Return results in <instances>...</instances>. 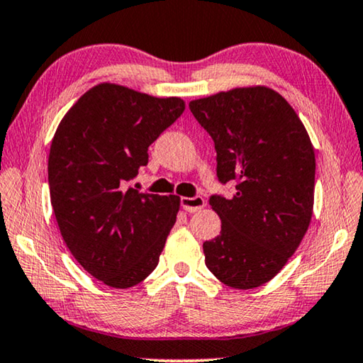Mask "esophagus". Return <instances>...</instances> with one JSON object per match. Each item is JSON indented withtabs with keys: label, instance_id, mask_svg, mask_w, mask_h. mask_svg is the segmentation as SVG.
<instances>
[{
	"label": "esophagus",
	"instance_id": "esophagus-1",
	"mask_svg": "<svg viewBox=\"0 0 363 363\" xmlns=\"http://www.w3.org/2000/svg\"><path fill=\"white\" fill-rule=\"evenodd\" d=\"M180 203H182V208L185 209L186 213H196V211H199V209H203L204 204H206L203 196H194V198L183 196L180 199Z\"/></svg>",
	"mask_w": 363,
	"mask_h": 363
}]
</instances>
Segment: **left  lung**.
<instances>
[{
	"label": "left lung",
	"instance_id": "1",
	"mask_svg": "<svg viewBox=\"0 0 363 363\" xmlns=\"http://www.w3.org/2000/svg\"><path fill=\"white\" fill-rule=\"evenodd\" d=\"M218 154L219 182H238L230 199L211 196L220 234L203 244L220 283L252 290L295 254L313 216L316 159L295 109L269 86L233 88L190 101Z\"/></svg>",
	"mask_w": 363,
	"mask_h": 363
}]
</instances>
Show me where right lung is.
Wrapping results in <instances>:
<instances>
[{
  "instance_id": "obj_1",
  "label": "right lung",
  "mask_w": 363,
  "mask_h": 363,
  "mask_svg": "<svg viewBox=\"0 0 363 363\" xmlns=\"http://www.w3.org/2000/svg\"><path fill=\"white\" fill-rule=\"evenodd\" d=\"M185 111L182 98H155L99 83L68 109L49 154L50 203L68 250L111 288L138 285L159 264L180 196L128 186L147 149Z\"/></svg>"
}]
</instances>
